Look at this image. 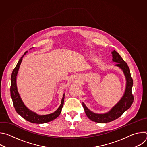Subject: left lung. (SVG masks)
I'll return each instance as SVG.
<instances>
[{
  "label": "left lung",
  "instance_id": "1",
  "mask_svg": "<svg viewBox=\"0 0 147 147\" xmlns=\"http://www.w3.org/2000/svg\"><path fill=\"white\" fill-rule=\"evenodd\" d=\"M112 61L117 63L115 66L120 69L125 77V88L124 92L119 100V101L114 105L108 112L104 113H96L90 111L82 102V107L84 109L85 112L87 117L92 121L99 123H105L111 122L120 117L122 114L129 109L133 102L134 97L132 95V87L133 81L131 76L130 69L120 55L116 51L112 52Z\"/></svg>",
  "mask_w": 147,
  "mask_h": 147
}]
</instances>
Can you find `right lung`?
Masks as SVG:
<instances>
[{
	"mask_svg": "<svg viewBox=\"0 0 147 147\" xmlns=\"http://www.w3.org/2000/svg\"><path fill=\"white\" fill-rule=\"evenodd\" d=\"M27 51L24 53V55H26ZM24 55L19 59L17 64L15 68L14 69L11 76V87H10V94L11 97L13 100L14 107L18 114H19L21 116L23 117L26 120L32 123H36V124H42L49 122L56 119L60 114L63 106L64 104L65 100V94L64 93L63 95V97L61 98V103L58 109L55 111L54 112L44 115H40L31 111L28 109L24 103L23 101L21 98L20 94L18 91L17 86V76L18 74V71L20 68V66L22 63V61L23 60V58Z\"/></svg>",
	"mask_w": 147,
	"mask_h": 147,
	"instance_id": "right-lung-1",
	"label": "right lung"
}]
</instances>
